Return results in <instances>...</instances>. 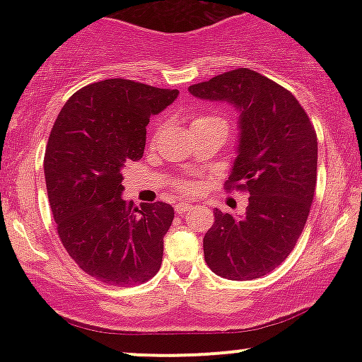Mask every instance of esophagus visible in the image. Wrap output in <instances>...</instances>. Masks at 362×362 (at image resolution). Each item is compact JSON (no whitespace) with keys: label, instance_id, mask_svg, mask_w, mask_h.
I'll return each instance as SVG.
<instances>
[{"label":"esophagus","instance_id":"esophagus-1","mask_svg":"<svg viewBox=\"0 0 362 362\" xmlns=\"http://www.w3.org/2000/svg\"><path fill=\"white\" fill-rule=\"evenodd\" d=\"M190 209H194V206L192 204H185V202H178V204L175 206V211L178 214H184V213H187V211H190Z\"/></svg>","mask_w":362,"mask_h":362}]
</instances>
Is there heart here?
I'll list each match as a JSON object with an SVG mask.
<instances>
[{
	"mask_svg": "<svg viewBox=\"0 0 362 362\" xmlns=\"http://www.w3.org/2000/svg\"><path fill=\"white\" fill-rule=\"evenodd\" d=\"M211 120H224L221 115L218 114H204V115H197L192 120V127L195 126H201V124L211 122ZM173 187L182 194H197L201 190V182L197 180H177Z\"/></svg>",
	"mask_w": 362,
	"mask_h": 362,
	"instance_id": "b5f03b06",
	"label": "heart"
}]
</instances>
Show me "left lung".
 Listing matches in <instances>:
<instances>
[{
	"mask_svg": "<svg viewBox=\"0 0 362 362\" xmlns=\"http://www.w3.org/2000/svg\"><path fill=\"white\" fill-rule=\"evenodd\" d=\"M189 91L240 109V149L224 187L250 195L243 216L214 211L206 264L224 279H257L279 267L303 233L317 187V132L289 90L248 68Z\"/></svg>",
	"mask_w": 362,
	"mask_h": 362,
	"instance_id": "1",
	"label": "left lung"
}]
</instances>
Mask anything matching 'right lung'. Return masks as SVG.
I'll return each mask as SVG.
<instances>
[{
	"mask_svg": "<svg viewBox=\"0 0 362 362\" xmlns=\"http://www.w3.org/2000/svg\"><path fill=\"white\" fill-rule=\"evenodd\" d=\"M177 95L122 78L91 83L69 97L49 136L44 173L57 235L83 272L109 286L143 284L161 267L173 207L124 201L122 168L143 158L149 117Z\"/></svg>",
	"mask_w": 362,
	"mask_h": 362,
	"instance_id": "add662e5",
	"label": "right lung"
}]
</instances>
